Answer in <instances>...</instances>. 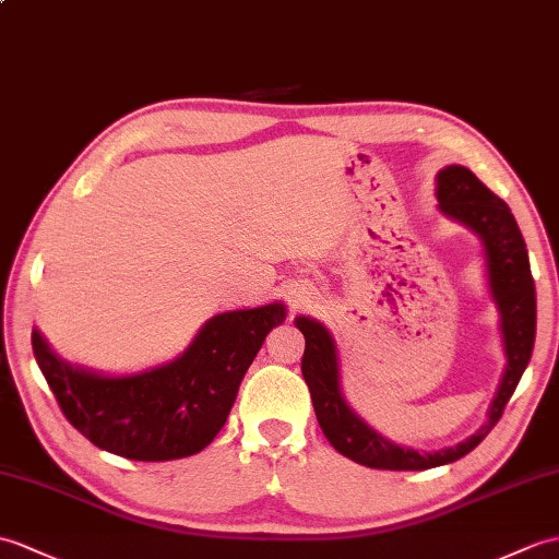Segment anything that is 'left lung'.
Listing matches in <instances>:
<instances>
[{"label":"left lung","mask_w":559,"mask_h":559,"mask_svg":"<svg viewBox=\"0 0 559 559\" xmlns=\"http://www.w3.org/2000/svg\"><path fill=\"white\" fill-rule=\"evenodd\" d=\"M436 198L440 212L469 228L481 240L488 293L500 317L504 371L486 421L478 431L457 445L431 452H419L383 438L347 405L341 385V357L331 331L311 317H295V326L305 335L302 376L309 385L321 431L341 455L371 469L421 472L469 455L502 417V409L534 353L536 285L531 278L526 242L510 206L496 198L469 168L460 164L440 168L436 176Z\"/></svg>","instance_id":"left-lung-1"}]
</instances>
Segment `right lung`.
<instances>
[{
    "label": "right lung",
    "instance_id": "1",
    "mask_svg": "<svg viewBox=\"0 0 559 559\" xmlns=\"http://www.w3.org/2000/svg\"><path fill=\"white\" fill-rule=\"evenodd\" d=\"M283 302L221 311L202 323L178 357L133 373L71 365L33 329V353L59 407L90 443L138 462H166L204 450L224 428L238 388Z\"/></svg>",
    "mask_w": 559,
    "mask_h": 559
}]
</instances>
